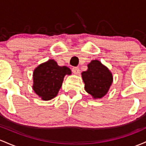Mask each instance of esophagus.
<instances>
[{
    "label": "esophagus",
    "mask_w": 146,
    "mask_h": 146,
    "mask_svg": "<svg viewBox=\"0 0 146 146\" xmlns=\"http://www.w3.org/2000/svg\"><path fill=\"white\" fill-rule=\"evenodd\" d=\"M72 72L74 74H78L80 73L79 69H78V68H77V67H74V68H73Z\"/></svg>",
    "instance_id": "34e87169"
}]
</instances>
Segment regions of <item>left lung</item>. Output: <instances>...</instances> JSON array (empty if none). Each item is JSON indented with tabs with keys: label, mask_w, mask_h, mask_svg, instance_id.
<instances>
[{
	"label": "left lung",
	"mask_w": 146,
	"mask_h": 146,
	"mask_svg": "<svg viewBox=\"0 0 146 146\" xmlns=\"http://www.w3.org/2000/svg\"><path fill=\"white\" fill-rule=\"evenodd\" d=\"M85 83V90L94 98L101 99L109 91L113 82L110 70L98 60H92L88 70L81 73Z\"/></svg>",
	"instance_id": "left-lung-1"
}]
</instances>
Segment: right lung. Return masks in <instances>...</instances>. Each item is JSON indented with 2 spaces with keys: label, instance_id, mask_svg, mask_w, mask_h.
<instances>
[{
  "label": "right lung",
  "instance_id": "add662e5",
  "mask_svg": "<svg viewBox=\"0 0 146 146\" xmlns=\"http://www.w3.org/2000/svg\"><path fill=\"white\" fill-rule=\"evenodd\" d=\"M72 74L67 66H59L56 61L50 59L35 68L33 72L34 92L43 101H50L58 94L65 75Z\"/></svg>",
  "mask_w": 146,
  "mask_h": 146
}]
</instances>
